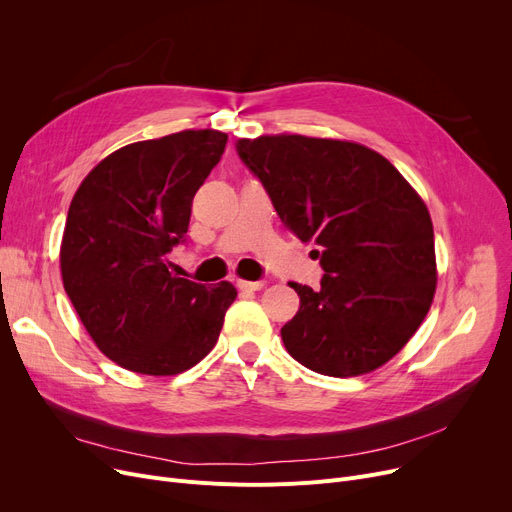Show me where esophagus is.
<instances>
[{
    "label": "esophagus",
    "instance_id": "34e87169",
    "mask_svg": "<svg viewBox=\"0 0 512 512\" xmlns=\"http://www.w3.org/2000/svg\"><path fill=\"white\" fill-rule=\"evenodd\" d=\"M265 286L263 280H257V282H251V280H238V288L245 290V292H255V290H261Z\"/></svg>",
    "mask_w": 512,
    "mask_h": 512
}]
</instances>
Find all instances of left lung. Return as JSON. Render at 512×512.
<instances>
[{
    "mask_svg": "<svg viewBox=\"0 0 512 512\" xmlns=\"http://www.w3.org/2000/svg\"><path fill=\"white\" fill-rule=\"evenodd\" d=\"M238 157L280 220L313 242L321 288L290 282L301 307L282 328L311 371L353 378L390 361L436 292L434 226L413 186L363 145L303 134L238 139Z\"/></svg>",
    "mask_w": 512,
    "mask_h": 512,
    "instance_id": "1",
    "label": "left lung"
}]
</instances>
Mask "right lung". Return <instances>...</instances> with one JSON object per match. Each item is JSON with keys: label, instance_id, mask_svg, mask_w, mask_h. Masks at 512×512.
I'll use <instances>...</instances> for the list:
<instances>
[{"label": "right lung", "instance_id": "right-lung-1", "mask_svg": "<svg viewBox=\"0 0 512 512\" xmlns=\"http://www.w3.org/2000/svg\"><path fill=\"white\" fill-rule=\"evenodd\" d=\"M226 143L220 130H182L126 145L70 203L64 288L99 351L124 369L176 375L218 342L236 288L174 276L168 253L186 240L193 197Z\"/></svg>", "mask_w": 512, "mask_h": 512}]
</instances>
